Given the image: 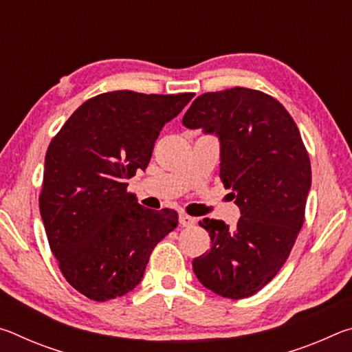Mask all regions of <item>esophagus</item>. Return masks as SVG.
Here are the masks:
<instances>
[{
	"instance_id": "34e87169",
	"label": "esophagus",
	"mask_w": 352,
	"mask_h": 352,
	"mask_svg": "<svg viewBox=\"0 0 352 352\" xmlns=\"http://www.w3.org/2000/svg\"><path fill=\"white\" fill-rule=\"evenodd\" d=\"M178 220H180V225L182 226H192L195 223V219L188 216L186 212H180V216H178Z\"/></svg>"
}]
</instances>
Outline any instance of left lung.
<instances>
[{"mask_svg":"<svg viewBox=\"0 0 352 352\" xmlns=\"http://www.w3.org/2000/svg\"><path fill=\"white\" fill-rule=\"evenodd\" d=\"M183 126L217 136L220 180L241 210L236 228L199 222L212 245L192 261L195 276L223 298L252 296L281 270L305 222L312 172L300 130L276 99L241 87L201 94Z\"/></svg>","mask_w":352,"mask_h":352,"instance_id":"1","label":"left lung"}]
</instances>
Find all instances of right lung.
Instances as JSON below:
<instances>
[{"label":"right lung","instance_id":"obj_1","mask_svg":"<svg viewBox=\"0 0 352 352\" xmlns=\"http://www.w3.org/2000/svg\"><path fill=\"white\" fill-rule=\"evenodd\" d=\"M194 93L111 91L88 99L65 122L45 157L40 214L67 281L94 301L141 283L153 247L178 214L141 206L127 180L147 168L160 132Z\"/></svg>","mask_w":352,"mask_h":352}]
</instances>
